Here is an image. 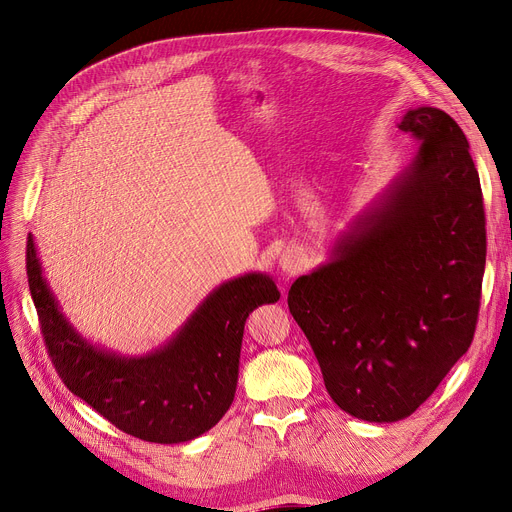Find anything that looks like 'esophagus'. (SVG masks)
<instances>
[{
  "mask_svg": "<svg viewBox=\"0 0 512 512\" xmlns=\"http://www.w3.org/2000/svg\"><path fill=\"white\" fill-rule=\"evenodd\" d=\"M303 267V253L297 251V249H286L282 255H280V270L286 274V276H292L297 274Z\"/></svg>",
  "mask_w": 512,
  "mask_h": 512,
  "instance_id": "1",
  "label": "esophagus"
}]
</instances>
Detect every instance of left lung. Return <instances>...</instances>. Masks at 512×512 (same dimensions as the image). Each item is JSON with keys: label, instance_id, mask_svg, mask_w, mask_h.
Segmentation results:
<instances>
[{"label": "left lung", "instance_id": "8db88e82", "mask_svg": "<svg viewBox=\"0 0 512 512\" xmlns=\"http://www.w3.org/2000/svg\"><path fill=\"white\" fill-rule=\"evenodd\" d=\"M398 128L419 149L288 290L328 394L369 423L413 415L467 353L486 270L465 132L429 105Z\"/></svg>", "mask_w": 512, "mask_h": 512}]
</instances>
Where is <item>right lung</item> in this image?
<instances>
[{"label":"right lung","mask_w":512,"mask_h":512,"mask_svg":"<svg viewBox=\"0 0 512 512\" xmlns=\"http://www.w3.org/2000/svg\"><path fill=\"white\" fill-rule=\"evenodd\" d=\"M26 274L47 351L70 392L122 432L155 444L191 442L226 415L236 394L245 321L253 309L280 299L270 274L226 280L172 338L128 357L70 324L43 274L33 234L26 240Z\"/></svg>","instance_id":"right-lung-1"}]
</instances>
